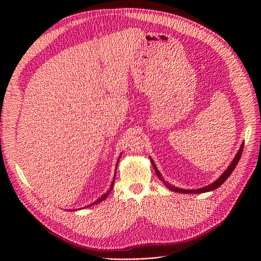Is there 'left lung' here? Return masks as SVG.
<instances>
[{
  "mask_svg": "<svg viewBox=\"0 0 261 261\" xmlns=\"http://www.w3.org/2000/svg\"><path fill=\"white\" fill-rule=\"evenodd\" d=\"M243 148H244V143H242V145H241V148L239 150V153L236 155V157H234V159L232 160V162H231V164L228 166V168L224 171V173H223L222 175H220V177L216 180V181H214L213 184H211V185H208V186H205V187H203V188H200V189H196V190H186V189H180V188H176V187H173L172 185H170L169 182H167V181H165L164 179H163V177H162V175H161V173L159 172V170L157 169V167H156V165H155V163H154V161L151 159V162H152V164H153V167H154V169H155V171H156V173H157V175H158V177L160 178V179H162L163 180V182L166 185V187L169 189V190H171V191H174V192H177V193H185V194H187V193H196V194H198V193H204V192H208V191H213V190H215V189H217V188H219L220 186L224 182L227 178H228V176L232 173V171L234 170V168H236V166L238 165V163H239V161H240V159H241V156H242V153H243Z\"/></svg>",
  "mask_w": 261,
  "mask_h": 261,
  "instance_id": "8db88e82",
  "label": "left lung"
}]
</instances>
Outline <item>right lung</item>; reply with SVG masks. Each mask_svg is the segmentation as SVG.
<instances>
[{
    "mask_svg": "<svg viewBox=\"0 0 261 261\" xmlns=\"http://www.w3.org/2000/svg\"><path fill=\"white\" fill-rule=\"evenodd\" d=\"M119 158H120V157H119ZM119 160H120V159H118L117 165H118V163H119ZM116 170H117V169H116ZM115 177H116V173H115ZM114 182H115V179L113 180V182H111V186H110V188H109V190H108V191H107V192H106V193H105L104 195H102V196H101V197H100L99 199H97L96 201H94L93 203H91V204H90V205H88V206H91V205H94V204H96V203H99V202L103 201V200H104V199H105V198H106V197L108 196V194H109V193L111 192V190H113V188H114Z\"/></svg>",
    "mask_w": 261,
    "mask_h": 261,
    "instance_id": "obj_1",
    "label": "right lung"
}]
</instances>
